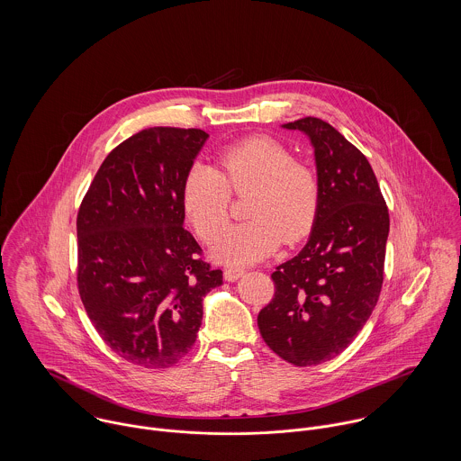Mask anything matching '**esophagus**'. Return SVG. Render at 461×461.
Instances as JSON below:
<instances>
[{
    "instance_id": "obj_1",
    "label": "esophagus",
    "mask_w": 461,
    "mask_h": 461,
    "mask_svg": "<svg viewBox=\"0 0 461 461\" xmlns=\"http://www.w3.org/2000/svg\"><path fill=\"white\" fill-rule=\"evenodd\" d=\"M243 273H245L243 267H225V269H223V278H225L227 282H234V280H238Z\"/></svg>"
}]
</instances>
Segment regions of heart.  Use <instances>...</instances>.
<instances>
[{
  "mask_svg": "<svg viewBox=\"0 0 461 461\" xmlns=\"http://www.w3.org/2000/svg\"><path fill=\"white\" fill-rule=\"evenodd\" d=\"M218 168L195 165L188 170L181 203L195 234L212 241L229 216L230 192H250L247 221L227 227L212 254L227 264H249L267 258L282 240L305 238L320 207L318 174L269 136H249L216 154Z\"/></svg>",
  "mask_w": 461,
  "mask_h": 461,
  "instance_id": "heart-1",
  "label": "heart"
}]
</instances>
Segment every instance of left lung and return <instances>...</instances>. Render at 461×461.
Here are the masks:
<instances>
[{
  "label": "left lung",
  "mask_w": 461,
  "mask_h": 461,
  "mask_svg": "<svg viewBox=\"0 0 461 461\" xmlns=\"http://www.w3.org/2000/svg\"><path fill=\"white\" fill-rule=\"evenodd\" d=\"M284 128L311 138L320 207L307 245L271 273L275 294L258 325L280 358L307 367L340 355L369 320L391 221L376 176L353 143L316 117Z\"/></svg>",
  "instance_id": "left-lung-1"
}]
</instances>
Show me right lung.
Returning a JSON list of instances; mask_svg holds the SVG:
<instances>
[{
	"mask_svg": "<svg viewBox=\"0 0 461 461\" xmlns=\"http://www.w3.org/2000/svg\"><path fill=\"white\" fill-rule=\"evenodd\" d=\"M202 130L149 128L117 145L81 200L77 291L101 339L138 367L176 366L195 344L221 269L183 227V181Z\"/></svg>",
	"mask_w": 461,
	"mask_h": 461,
	"instance_id": "1",
	"label": "right lung"
}]
</instances>
